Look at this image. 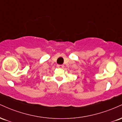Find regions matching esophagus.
I'll list each match as a JSON object with an SVG mask.
<instances>
[{"mask_svg":"<svg viewBox=\"0 0 122 122\" xmlns=\"http://www.w3.org/2000/svg\"><path fill=\"white\" fill-rule=\"evenodd\" d=\"M57 66H58V68H63V67H64V65H57Z\"/></svg>","mask_w":122,"mask_h":122,"instance_id":"esophagus-1","label":"esophagus"}]
</instances>
